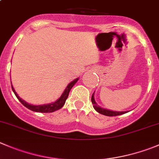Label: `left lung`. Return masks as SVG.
<instances>
[{
	"instance_id": "8db88e82",
	"label": "left lung",
	"mask_w": 159,
	"mask_h": 159,
	"mask_svg": "<svg viewBox=\"0 0 159 159\" xmlns=\"http://www.w3.org/2000/svg\"><path fill=\"white\" fill-rule=\"evenodd\" d=\"M91 101L92 104H93V107L98 113L102 115H105V116H119V115H122L125 114V113L128 112V111H111V110L109 109H106V108H103L100 107L99 105H98V104L96 103V101H95L94 99V93H93L91 98Z\"/></svg>"
}]
</instances>
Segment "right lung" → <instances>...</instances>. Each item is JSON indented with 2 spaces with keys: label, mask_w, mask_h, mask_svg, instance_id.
I'll use <instances>...</instances> for the list:
<instances>
[{
  "label": "right lung",
  "mask_w": 159,
  "mask_h": 159,
  "mask_svg": "<svg viewBox=\"0 0 159 159\" xmlns=\"http://www.w3.org/2000/svg\"><path fill=\"white\" fill-rule=\"evenodd\" d=\"M78 80H79V78H76L74 80H72V82L69 83V84H68L67 87H66V88L65 89L64 91H63L62 94L61 95V97H60L58 100H56L54 102H51V103L44 104V105H31V104L27 103L26 101L22 100V98L18 95V93H16V90H15V88L13 87L12 85H11V88H12L13 92H14V93L16 94V98L19 99V101H20L21 103H22L24 106L26 107L27 108H29V109L31 110V111H37V112H41V113L54 112V111H57V110H59L60 108H62L63 105H64L65 103H66V101L68 98V96H69V91H70L72 87L76 84V82Z\"/></svg>",
  "instance_id": "1"
}]
</instances>
